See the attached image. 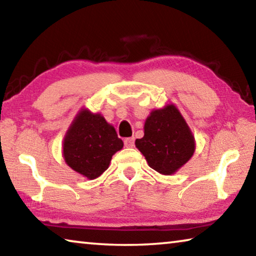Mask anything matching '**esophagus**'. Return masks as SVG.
I'll use <instances>...</instances> for the list:
<instances>
[{
  "instance_id": "esophagus-1",
  "label": "esophagus",
  "mask_w": 256,
  "mask_h": 256,
  "mask_svg": "<svg viewBox=\"0 0 256 256\" xmlns=\"http://www.w3.org/2000/svg\"><path fill=\"white\" fill-rule=\"evenodd\" d=\"M134 141H136V138H124V146H126V148H132V146H134Z\"/></svg>"
}]
</instances>
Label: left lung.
<instances>
[{"mask_svg": "<svg viewBox=\"0 0 256 256\" xmlns=\"http://www.w3.org/2000/svg\"><path fill=\"white\" fill-rule=\"evenodd\" d=\"M136 146L149 166L164 175L174 174L196 149L190 130L174 105L151 112L144 124V136L136 138Z\"/></svg>", "mask_w": 256, "mask_h": 256, "instance_id": "obj_1", "label": "left lung"}]
</instances>
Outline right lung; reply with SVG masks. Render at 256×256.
<instances>
[{
	"instance_id": "obj_1",
	"label": "right lung",
	"mask_w": 256,
	"mask_h": 256,
	"mask_svg": "<svg viewBox=\"0 0 256 256\" xmlns=\"http://www.w3.org/2000/svg\"><path fill=\"white\" fill-rule=\"evenodd\" d=\"M123 148V141L115 128L100 114L81 110L64 138L63 154L73 170L94 180L110 166L116 151Z\"/></svg>"
}]
</instances>
